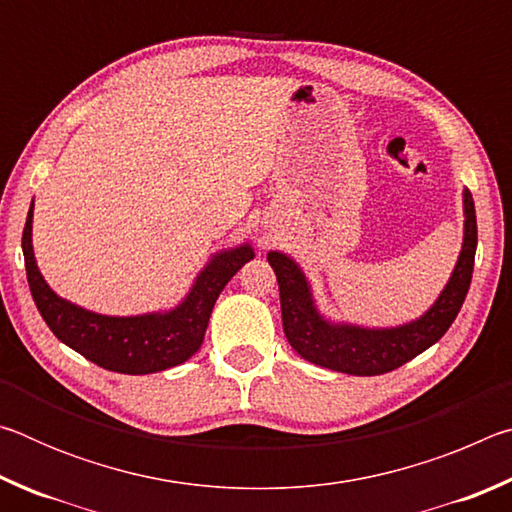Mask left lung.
Instances as JSON below:
<instances>
[{"label":"left lung","instance_id":"1","mask_svg":"<svg viewBox=\"0 0 512 512\" xmlns=\"http://www.w3.org/2000/svg\"><path fill=\"white\" fill-rule=\"evenodd\" d=\"M463 216V246L445 289L420 318L395 327H363L325 318L296 259L271 250L266 259L280 284L282 325L291 348L316 366L372 377L404 366L443 339L463 307L474 271L476 214L470 189H463Z\"/></svg>","mask_w":512,"mask_h":512}]
</instances>
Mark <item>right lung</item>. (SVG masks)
<instances>
[{"label": "right lung", "instance_id": "right-lung-1", "mask_svg": "<svg viewBox=\"0 0 512 512\" xmlns=\"http://www.w3.org/2000/svg\"><path fill=\"white\" fill-rule=\"evenodd\" d=\"M33 203L22 232V253L33 302L58 341L97 366L124 375H151L194 357L205 339L214 302L241 266L255 257L250 244L210 257L187 296L167 311L106 316L60 298L42 277L33 255Z\"/></svg>", "mask_w": 512, "mask_h": 512}]
</instances>
